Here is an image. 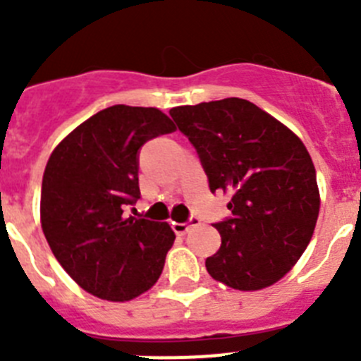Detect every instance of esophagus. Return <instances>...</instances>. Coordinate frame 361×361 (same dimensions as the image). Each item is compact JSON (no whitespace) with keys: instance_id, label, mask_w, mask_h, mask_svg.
<instances>
[{"instance_id":"34e87169","label":"esophagus","mask_w":361,"mask_h":361,"mask_svg":"<svg viewBox=\"0 0 361 361\" xmlns=\"http://www.w3.org/2000/svg\"><path fill=\"white\" fill-rule=\"evenodd\" d=\"M197 224H199V219H197V216H190V220H186V222H173V231L177 233V235H184L188 229L193 228V226Z\"/></svg>"}]
</instances>
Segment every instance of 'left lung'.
I'll list each match as a JSON object with an SVG mask.
<instances>
[{
    "mask_svg": "<svg viewBox=\"0 0 361 361\" xmlns=\"http://www.w3.org/2000/svg\"><path fill=\"white\" fill-rule=\"evenodd\" d=\"M208 175L228 191L231 215L215 222L222 244L206 269L238 291L279 282L307 247L317 226V171L304 142L257 104L238 97L171 108Z\"/></svg>",
    "mask_w": 361,
    "mask_h": 361,
    "instance_id": "1",
    "label": "left lung"
}]
</instances>
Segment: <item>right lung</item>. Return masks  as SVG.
<instances>
[{
    "mask_svg": "<svg viewBox=\"0 0 361 361\" xmlns=\"http://www.w3.org/2000/svg\"><path fill=\"white\" fill-rule=\"evenodd\" d=\"M175 132L157 108L116 106L79 124L52 152L41 186V226L63 269L85 291L124 302L148 291L175 240L166 222L126 216L141 197L139 153Z\"/></svg>",
    "mask_w": 361,
    "mask_h": 361,
    "instance_id": "add662e5",
    "label": "right lung"
}]
</instances>
